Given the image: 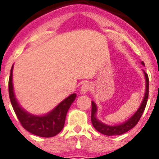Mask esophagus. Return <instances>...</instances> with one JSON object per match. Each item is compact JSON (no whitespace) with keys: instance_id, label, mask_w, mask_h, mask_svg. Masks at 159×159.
I'll use <instances>...</instances> for the list:
<instances>
[{"instance_id":"34e87169","label":"esophagus","mask_w":159,"mask_h":159,"mask_svg":"<svg viewBox=\"0 0 159 159\" xmlns=\"http://www.w3.org/2000/svg\"><path fill=\"white\" fill-rule=\"evenodd\" d=\"M92 88V84L89 82H85L81 87V93L82 94H85L87 92H89Z\"/></svg>"}]
</instances>
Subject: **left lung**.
<instances>
[{
	"instance_id": "left-lung-1",
	"label": "left lung",
	"mask_w": 159,
	"mask_h": 159,
	"mask_svg": "<svg viewBox=\"0 0 159 159\" xmlns=\"http://www.w3.org/2000/svg\"><path fill=\"white\" fill-rule=\"evenodd\" d=\"M141 63L144 65L143 62H142ZM143 73H144V77H145L146 89L143 102L141 103L139 108L136 111L135 113L130 118L128 119V120H126L125 122L117 125H106V124L101 122L99 120H97V116H96L97 112V105L94 102H92V117H91V119H92V123L94 126V128L98 132L108 136L120 135L122 134L126 133L127 131L134 128L137 125L139 120H140L141 116L143 115V111H144L148 98V74L144 71H143Z\"/></svg>"
}]
</instances>
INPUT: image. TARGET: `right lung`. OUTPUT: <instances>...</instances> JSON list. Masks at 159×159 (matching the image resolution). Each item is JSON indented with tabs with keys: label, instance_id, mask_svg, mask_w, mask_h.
I'll list each match as a JSON object with an SVG mask.
<instances>
[{
	"label": "right lung",
	"instance_id": "right-lung-1",
	"mask_svg": "<svg viewBox=\"0 0 159 159\" xmlns=\"http://www.w3.org/2000/svg\"><path fill=\"white\" fill-rule=\"evenodd\" d=\"M13 66L11 69L9 78V96L15 113L20 124L26 130L34 135L49 138L57 135L63 128L67 111L72 102L76 99L77 95H70L66 99L61 102L54 109L43 116H35L24 110L17 102L14 93L12 82Z\"/></svg>",
	"mask_w": 159,
	"mask_h": 159
}]
</instances>
